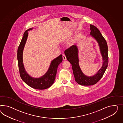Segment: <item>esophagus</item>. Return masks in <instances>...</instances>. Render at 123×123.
Masks as SVG:
<instances>
[{
    "label": "esophagus",
    "instance_id": "34e87169",
    "mask_svg": "<svg viewBox=\"0 0 123 123\" xmlns=\"http://www.w3.org/2000/svg\"><path fill=\"white\" fill-rule=\"evenodd\" d=\"M63 60H67L66 57L65 55H63Z\"/></svg>",
    "mask_w": 123,
    "mask_h": 123
}]
</instances>
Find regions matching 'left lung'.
<instances>
[{"instance_id": "left-lung-1", "label": "left lung", "mask_w": 123, "mask_h": 123, "mask_svg": "<svg viewBox=\"0 0 123 123\" xmlns=\"http://www.w3.org/2000/svg\"><path fill=\"white\" fill-rule=\"evenodd\" d=\"M90 34L98 43L103 60V66L96 74L93 76H88L82 73L79 65L78 50L76 45L70 47L64 52L67 59L72 64L75 80L82 86H91L96 84L103 76L108 64V47L106 41L96 27L90 25Z\"/></svg>"}]
</instances>
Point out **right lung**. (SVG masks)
<instances>
[{
    "label": "right lung",
    "instance_id": "obj_1",
    "mask_svg": "<svg viewBox=\"0 0 123 123\" xmlns=\"http://www.w3.org/2000/svg\"><path fill=\"white\" fill-rule=\"evenodd\" d=\"M32 29L30 28L25 31L18 48L17 60L20 76L22 80L31 87L37 90H45L51 86L54 82L58 67L63 61L62 55H60L51 61L48 70L43 76L37 78L30 76L25 69L22 56L24 48L28 36V31Z\"/></svg>",
    "mask_w": 123,
    "mask_h": 123
}]
</instances>
